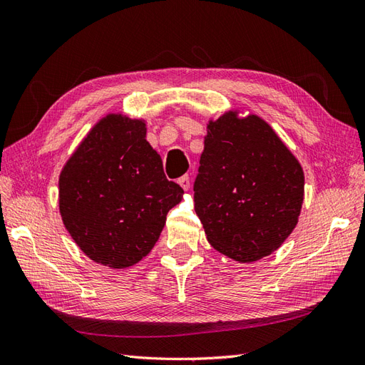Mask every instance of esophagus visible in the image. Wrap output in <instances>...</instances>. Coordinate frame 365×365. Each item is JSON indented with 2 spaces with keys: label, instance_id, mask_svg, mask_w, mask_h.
<instances>
[{
  "label": "esophagus",
  "instance_id": "34e87169",
  "mask_svg": "<svg viewBox=\"0 0 365 365\" xmlns=\"http://www.w3.org/2000/svg\"><path fill=\"white\" fill-rule=\"evenodd\" d=\"M178 184L182 187L184 190H189L190 189V178L187 175H184V176H181V178L178 180Z\"/></svg>",
  "mask_w": 365,
  "mask_h": 365
}]
</instances>
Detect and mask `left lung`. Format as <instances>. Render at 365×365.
<instances>
[{"label": "left lung", "mask_w": 365, "mask_h": 365, "mask_svg": "<svg viewBox=\"0 0 365 365\" xmlns=\"http://www.w3.org/2000/svg\"><path fill=\"white\" fill-rule=\"evenodd\" d=\"M193 192L210 245L248 263L268 256L292 233L304 175L268 123L228 113L207 126Z\"/></svg>", "instance_id": "1"}]
</instances>
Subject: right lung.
<instances>
[{"mask_svg": "<svg viewBox=\"0 0 365 365\" xmlns=\"http://www.w3.org/2000/svg\"><path fill=\"white\" fill-rule=\"evenodd\" d=\"M181 193L165 178L161 157L146 140V125L111 114L65 164L59 210L88 257L121 269L148 256Z\"/></svg>", "mask_w": 365, "mask_h": 365, "instance_id": "add662e5", "label": "right lung"}]
</instances>
